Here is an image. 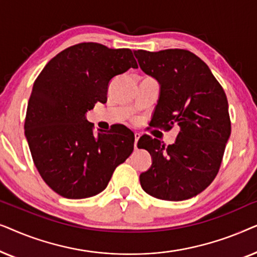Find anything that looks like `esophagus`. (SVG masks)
<instances>
[{
    "label": "esophagus",
    "mask_w": 257,
    "mask_h": 257,
    "mask_svg": "<svg viewBox=\"0 0 257 257\" xmlns=\"http://www.w3.org/2000/svg\"><path fill=\"white\" fill-rule=\"evenodd\" d=\"M140 138V133L135 132V149L138 150V140Z\"/></svg>",
    "instance_id": "34e87169"
}]
</instances>
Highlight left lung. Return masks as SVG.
<instances>
[{
	"mask_svg": "<svg viewBox=\"0 0 257 257\" xmlns=\"http://www.w3.org/2000/svg\"><path fill=\"white\" fill-rule=\"evenodd\" d=\"M142 70L160 83V97L152 118L154 127L180 131L165 147L150 136L140 137L139 149L153 158L140 174L147 194L181 201L206 189L220 170L231 126L226 93L208 65L184 49L135 51Z\"/></svg>",
	"mask_w": 257,
	"mask_h": 257,
	"instance_id": "8db88e82",
	"label": "left lung"
}]
</instances>
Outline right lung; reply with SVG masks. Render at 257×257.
<instances>
[{
    "instance_id": "add662e5",
    "label": "right lung",
    "mask_w": 257,
    "mask_h": 257,
    "mask_svg": "<svg viewBox=\"0 0 257 257\" xmlns=\"http://www.w3.org/2000/svg\"><path fill=\"white\" fill-rule=\"evenodd\" d=\"M130 68H138L132 50L89 42L59 52L35 80L24 132L38 173L57 194H98L132 153L135 135L127 127L94 132L85 119L94 104L106 103L110 80Z\"/></svg>"
}]
</instances>
